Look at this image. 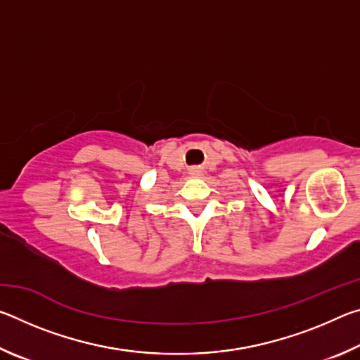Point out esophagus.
I'll return each instance as SVG.
<instances>
[{
	"label": "esophagus",
	"instance_id": "34e87169",
	"mask_svg": "<svg viewBox=\"0 0 360 360\" xmlns=\"http://www.w3.org/2000/svg\"><path fill=\"white\" fill-rule=\"evenodd\" d=\"M188 173H191L192 176H197V174H200V169L198 168H191V169H188Z\"/></svg>",
	"mask_w": 360,
	"mask_h": 360
}]
</instances>
